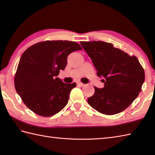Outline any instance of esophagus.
I'll use <instances>...</instances> for the list:
<instances>
[{
    "instance_id": "1",
    "label": "esophagus",
    "mask_w": 155,
    "mask_h": 155,
    "mask_svg": "<svg viewBox=\"0 0 155 155\" xmlns=\"http://www.w3.org/2000/svg\"><path fill=\"white\" fill-rule=\"evenodd\" d=\"M77 84L78 85V86H80V87H83V86H84V84L82 83H77Z\"/></svg>"
}]
</instances>
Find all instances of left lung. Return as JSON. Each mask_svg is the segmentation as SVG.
<instances>
[{
	"instance_id": "8db88e82",
	"label": "left lung",
	"mask_w": 155,
	"mask_h": 155,
	"mask_svg": "<svg viewBox=\"0 0 155 155\" xmlns=\"http://www.w3.org/2000/svg\"><path fill=\"white\" fill-rule=\"evenodd\" d=\"M80 43L91 58L98 77L104 78V88L94 87V94L88 98V104L107 115L126 109L139 94L144 81V71L138 58L108 42Z\"/></svg>"
}]
</instances>
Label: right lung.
<instances>
[{
	"label": "right lung",
	"instance_id": "add662e5",
	"mask_svg": "<svg viewBox=\"0 0 155 155\" xmlns=\"http://www.w3.org/2000/svg\"><path fill=\"white\" fill-rule=\"evenodd\" d=\"M79 50L82 47L76 42L46 41L23 52L15 76V87L29 109L47 117L67 104L77 84L64 83L57 77L67 66L68 54Z\"/></svg>",
	"mask_w": 155,
	"mask_h": 155
}]
</instances>
